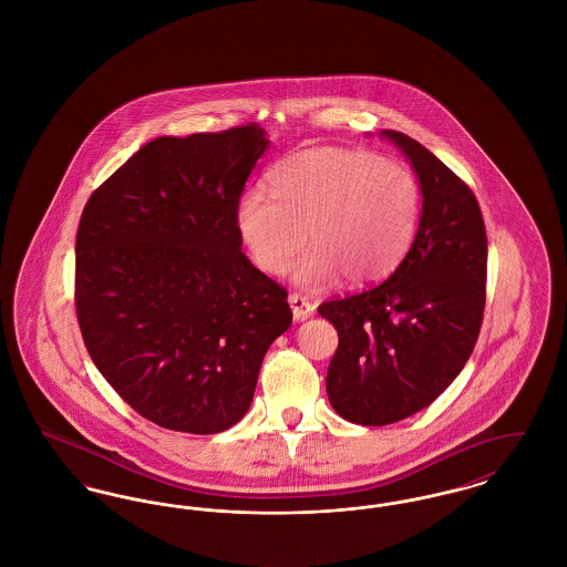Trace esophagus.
Here are the masks:
<instances>
[{
	"mask_svg": "<svg viewBox=\"0 0 567 567\" xmlns=\"http://www.w3.org/2000/svg\"><path fill=\"white\" fill-rule=\"evenodd\" d=\"M288 302H290V307H292V316H295L297 322H305L307 318L313 316V309H316V307H313V302H311L309 298L292 292V295L288 297Z\"/></svg>",
	"mask_w": 567,
	"mask_h": 567,
	"instance_id": "obj_1",
	"label": "esophagus"
}]
</instances>
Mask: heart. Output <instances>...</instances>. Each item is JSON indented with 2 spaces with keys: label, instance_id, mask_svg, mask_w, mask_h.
Here are the masks:
<instances>
[{
  "label": "heart",
  "instance_id": "heart-1",
  "mask_svg": "<svg viewBox=\"0 0 567 567\" xmlns=\"http://www.w3.org/2000/svg\"><path fill=\"white\" fill-rule=\"evenodd\" d=\"M420 185L410 168L362 151H297L269 173V192L240 196L237 228L254 262L284 275L307 240L298 284L311 290L339 275L352 286L394 269L414 239Z\"/></svg>",
  "mask_w": 567,
  "mask_h": 567
}]
</instances>
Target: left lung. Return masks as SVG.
<instances>
[{
  "label": "left lung",
  "instance_id": "8db88e82",
  "mask_svg": "<svg viewBox=\"0 0 567 567\" xmlns=\"http://www.w3.org/2000/svg\"><path fill=\"white\" fill-rule=\"evenodd\" d=\"M422 192L416 237L386 281L318 307L337 328L328 364L332 410L382 426L433 403L476 346L486 302V228L474 192L403 132L384 130Z\"/></svg>",
  "mask_w": 567,
  "mask_h": 567
}]
</instances>
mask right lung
Segmentation results:
<instances>
[{
	"mask_svg": "<svg viewBox=\"0 0 567 567\" xmlns=\"http://www.w3.org/2000/svg\"><path fill=\"white\" fill-rule=\"evenodd\" d=\"M269 141L258 123L162 136L87 200L74 305L93 364L151 422L194 435L247 414L284 286L240 251L237 207Z\"/></svg>",
	"mask_w": 567,
	"mask_h": 567,
	"instance_id": "right-lung-1",
	"label": "right lung"
}]
</instances>
